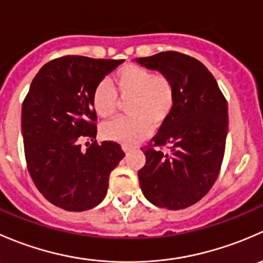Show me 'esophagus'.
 Returning <instances> with one entry per match:
<instances>
[{
  "label": "esophagus",
  "instance_id": "obj_1",
  "mask_svg": "<svg viewBox=\"0 0 263 263\" xmlns=\"http://www.w3.org/2000/svg\"><path fill=\"white\" fill-rule=\"evenodd\" d=\"M122 148H123V151H124V153H129V151H131L132 148H134V147L128 146V145H123V146H122Z\"/></svg>",
  "mask_w": 263,
  "mask_h": 263
}]
</instances>
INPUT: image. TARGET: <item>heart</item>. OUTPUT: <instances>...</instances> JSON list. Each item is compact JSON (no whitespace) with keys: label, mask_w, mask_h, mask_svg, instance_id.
<instances>
[{"label":"heart","mask_w":263,"mask_h":263,"mask_svg":"<svg viewBox=\"0 0 263 263\" xmlns=\"http://www.w3.org/2000/svg\"><path fill=\"white\" fill-rule=\"evenodd\" d=\"M113 87L100 81L92 90L91 104L95 113L102 118H109L117 110V94L128 99L127 113L103 124L105 139L134 145L141 141L150 132L151 124L160 127L166 122L176 104V87L165 75H155L150 68L139 65H126L118 68L112 78Z\"/></svg>","instance_id":"heart-1"}]
</instances>
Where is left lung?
<instances>
[{"label":"left lung","instance_id":"left-lung-1","mask_svg":"<svg viewBox=\"0 0 263 263\" xmlns=\"http://www.w3.org/2000/svg\"><path fill=\"white\" fill-rule=\"evenodd\" d=\"M142 67L168 76L176 87L171 117L147 146L139 181L158 208L181 210L198 202L221 168L228 134V104L213 73L196 58L168 50L136 58ZM169 144L163 153L158 147Z\"/></svg>","mask_w":263,"mask_h":263}]
</instances>
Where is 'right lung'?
Segmentation results:
<instances>
[{
	"instance_id": "right-lung-1",
	"label": "right lung",
	"mask_w": 263,
	"mask_h": 263,
	"mask_svg": "<svg viewBox=\"0 0 263 263\" xmlns=\"http://www.w3.org/2000/svg\"><path fill=\"white\" fill-rule=\"evenodd\" d=\"M123 60L65 55L31 81L21 110L26 166L39 192L57 208L85 211L104 200L109 174L123 159L119 144L98 145L94 87ZM82 139H91L87 148Z\"/></svg>"
}]
</instances>
